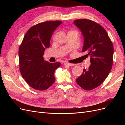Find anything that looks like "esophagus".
Returning a JSON list of instances; mask_svg holds the SVG:
<instances>
[{"label":"esophagus","instance_id":"1","mask_svg":"<svg viewBox=\"0 0 125 125\" xmlns=\"http://www.w3.org/2000/svg\"><path fill=\"white\" fill-rule=\"evenodd\" d=\"M64 65H65V66H74V64H73V63H69V62H65V63H64Z\"/></svg>","mask_w":125,"mask_h":125}]
</instances>
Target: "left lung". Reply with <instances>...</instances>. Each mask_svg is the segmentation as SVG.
<instances>
[{
    "instance_id": "obj_1",
    "label": "left lung",
    "mask_w": 125,
    "mask_h": 125,
    "mask_svg": "<svg viewBox=\"0 0 125 125\" xmlns=\"http://www.w3.org/2000/svg\"><path fill=\"white\" fill-rule=\"evenodd\" d=\"M73 23L83 37L82 52L91 56V65L88 69H83L76 82L82 89L91 90L101 85L110 73L113 66V45L105 30L95 22L78 19Z\"/></svg>"
}]
</instances>
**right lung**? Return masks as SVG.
<instances>
[{
  "label": "right lung",
  "instance_id": "right-lung-1",
  "mask_svg": "<svg viewBox=\"0 0 125 125\" xmlns=\"http://www.w3.org/2000/svg\"><path fill=\"white\" fill-rule=\"evenodd\" d=\"M62 23L50 21L33 26L25 34L19 50L20 71L28 84L35 90L47 89L55 81L54 73L61 65L45 60V49L50 47L55 30Z\"/></svg>",
  "mask_w": 125,
  "mask_h": 125
}]
</instances>
